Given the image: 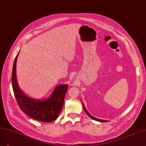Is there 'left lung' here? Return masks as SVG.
<instances>
[{
  "label": "left lung",
  "instance_id": "obj_1",
  "mask_svg": "<svg viewBox=\"0 0 146 146\" xmlns=\"http://www.w3.org/2000/svg\"><path fill=\"white\" fill-rule=\"evenodd\" d=\"M82 104H83V109L84 110V111L86 112V113L88 114V116L89 117H90L92 119H94V120H95V121H100V122H106V121H108L107 120H103V119H98V118H95V117H94L93 116H92L91 115H90L88 112V110H86V109L85 108V107H84V106L83 105V104L82 103Z\"/></svg>",
  "mask_w": 146,
  "mask_h": 146
}]
</instances>
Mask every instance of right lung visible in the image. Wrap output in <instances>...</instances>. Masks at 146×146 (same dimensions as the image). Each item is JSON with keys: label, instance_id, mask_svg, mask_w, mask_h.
<instances>
[{"label": "right lung", "instance_id": "add662e5", "mask_svg": "<svg viewBox=\"0 0 146 146\" xmlns=\"http://www.w3.org/2000/svg\"><path fill=\"white\" fill-rule=\"evenodd\" d=\"M20 51L15 58L12 72V86L15 97L22 111L31 118L44 123L56 120L61 112L68 84H60L55 88L52 95L43 100L28 97L19 88L16 77V62Z\"/></svg>", "mask_w": 146, "mask_h": 146}]
</instances>
